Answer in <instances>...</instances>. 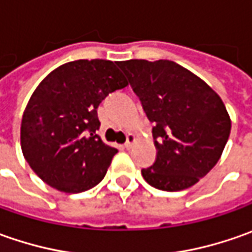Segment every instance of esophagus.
Masks as SVG:
<instances>
[{"mask_svg": "<svg viewBox=\"0 0 252 252\" xmlns=\"http://www.w3.org/2000/svg\"><path fill=\"white\" fill-rule=\"evenodd\" d=\"M134 141H136V137H134V134L129 133V134H127V137H126V143H125V147H126V149H130Z\"/></svg>", "mask_w": 252, "mask_h": 252, "instance_id": "esophagus-1", "label": "esophagus"}]
</instances>
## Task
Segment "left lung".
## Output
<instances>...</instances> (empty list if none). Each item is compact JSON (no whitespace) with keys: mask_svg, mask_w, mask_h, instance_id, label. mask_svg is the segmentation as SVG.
Masks as SVG:
<instances>
[{"mask_svg":"<svg viewBox=\"0 0 252 252\" xmlns=\"http://www.w3.org/2000/svg\"><path fill=\"white\" fill-rule=\"evenodd\" d=\"M118 65L154 123L157 158L141 169L143 178L168 192L195 185L216 165L228 140L231 122L223 101L174 62L127 60Z\"/></svg>","mask_w":252,"mask_h":252,"instance_id":"obj_1","label":"left lung"}]
</instances>
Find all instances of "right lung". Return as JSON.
Returning a JSON list of instances; mask_svg holds the SVG:
<instances>
[{"label":"right lung","instance_id":"add662e5","mask_svg":"<svg viewBox=\"0 0 252 252\" xmlns=\"http://www.w3.org/2000/svg\"><path fill=\"white\" fill-rule=\"evenodd\" d=\"M126 85L116 62L98 59L63 64L37 85L22 116L21 147L39 178L67 193L101 182L118 150L96 134V109Z\"/></svg>","mask_w":252,"mask_h":252}]
</instances>
